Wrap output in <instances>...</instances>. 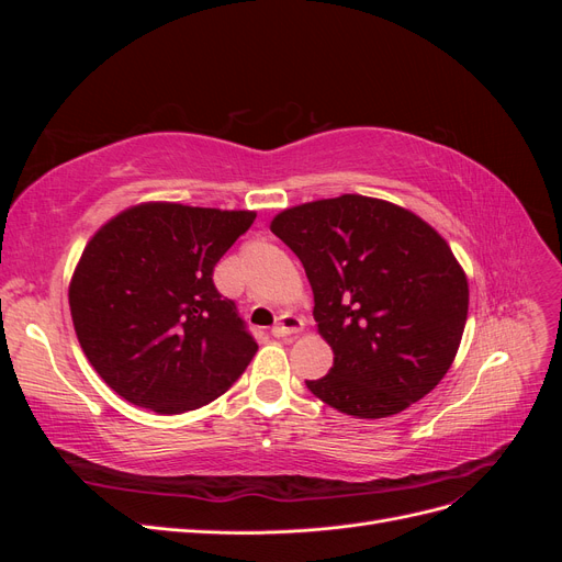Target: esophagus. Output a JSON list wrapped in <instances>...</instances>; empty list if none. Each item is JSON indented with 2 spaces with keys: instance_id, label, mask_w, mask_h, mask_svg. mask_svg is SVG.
Masks as SVG:
<instances>
[{
  "instance_id": "34e87169",
  "label": "esophagus",
  "mask_w": 562,
  "mask_h": 562,
  "mask_svg": "<svg viewBox=\"0 0 562 562\" xmlns=\"http://www.w3.org/2000/svg\"><path fill=\"white\" fill-rule=\"evenodd\" d=\"M302 328H304V321H302L300 316L283 314V316L279 318L277 326L271 328V335H274V337H288V335H293V333H300Z\"/></svg>"
}]
</instances>
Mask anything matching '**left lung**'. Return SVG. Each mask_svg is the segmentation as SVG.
Returning a JSON list of instances; mask_svg holds the SVG:
<instances>
[{"instance_id": "left-lung-1", "label": "left lung", "mask_w": 562, "mask_h": 562, "mask_svg": "<svg viewBox=\"0 0 562 562\" xmlns=\"http://www.w3.org/2000/svg\"><path fill=\"white\" fill-rule=\"evenodd\" d=\"M271 232L314 291V318L335 359L307 380L339 413L380 419L443 380L462 342L469 283L450 246L415 213L342 194L288 209Z\"/></svg>"}]
</instances>
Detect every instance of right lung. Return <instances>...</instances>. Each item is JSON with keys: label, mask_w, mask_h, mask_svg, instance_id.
Here are the masks:
<instances>
[{"label": "right lung", "mask_w": 562, "mask_h": 562, "mask_svg": "<svg viewBox=\"0 0 562 562\" xmlns=\"http://www.w3.org/2000/svg\"><path fill=\"white\" fill-rule=\"evenodd\" d=\"M252 211L140 203L100 227L70 283L79 345L128 403L180 415L215 401L258 351L213 269Z\"/></svg>", "instance_id": "right-lung-1"}]
</instances>
